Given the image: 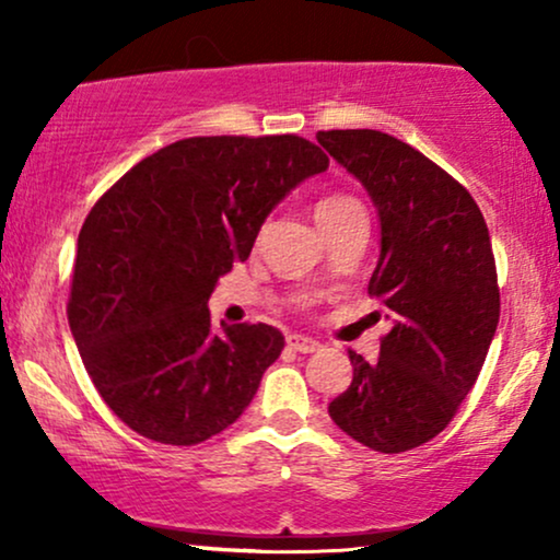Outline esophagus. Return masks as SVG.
Returning <instances> with one entry per match:
<instances>
[{
    "label": "esophagus",
    "mask_w": 560,
    "mask_h": 560,
    "mask_svg": "<svg viewBox=\"0 0 560 560\" xmlns=\"http://www.w3.org/2000/svg\"><path fill=\"white\" fill-rule=\"evenodd\" d=\"M287 345L292 347L294 352H316L318 350V342L316 339H311V337H302V334H289L287 337Z\"/></svg>",
    "instance_id": "1"
}]
</instances>
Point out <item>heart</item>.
Returning <instances> with one entry per match:
<instances>
[{
    "label": "heart",
    "instance_id": "b5f03b06",
    "mask_svg": "<svg viewBox=\"0 0 560 560\" xmlns=\"http://www.w3.org/2000/svg\"><path fill=\"white\" fill-rule=\"evenodd\" d=\"M361 202L355 197L345 195V191H331V195L320 197L316 202V218L320 229H331L337 226L339 221L350 218L352 213H361Z\"/></svg>",
    "mask_w": 560,
    "mask_h": 560
}]
</instances>
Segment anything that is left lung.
<instances>
[{
  "label": "left lung",
  "mask_w": 560,
  "mask_h": 560,
  "mask_svg": "<svg viewBox=\"0 0 560 560\" xmlns=\"http://www.w3.org/2000/svg\"><path fill=\"white\" fill-rule=\"evenodd\" d=\"M316 139L374 199L369 294L392 320L376 361L350 350L352 382L329 416L365 447L405 453L453 421L485 365L500 318L490 231L466 186L405 141L371 128Z\"/></svg>",
  "instance_id": "8db88e82"
}]
</instances>
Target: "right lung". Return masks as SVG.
<instances>
[{"mask_svg":"<svg viewBox=\"0 0 560 560\" xmlns=\"http://www.w3.org/2000/svg\"><path fill=\"white\" fill-rule=\"evenodd\" d=\"M326 168V152L294 133L191 137L96 199L79 234L68 324L128 429L189 447L244 413L284 337L268 324L215 331L208 298L249 258L279 199Z\"/></svg>","mask_w":560,"mask_h":560,"instance_id":"add662e5","label":"right lung"}]
</instances>
